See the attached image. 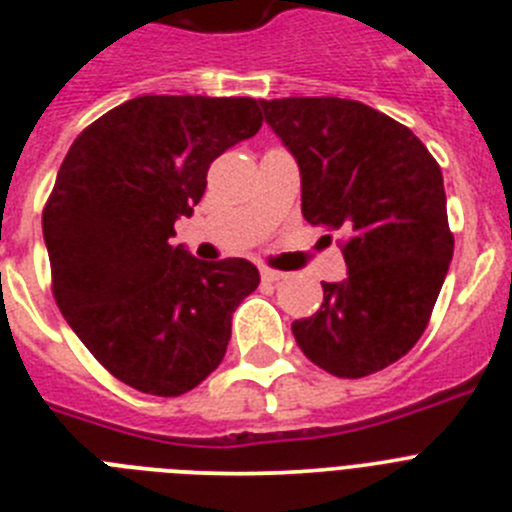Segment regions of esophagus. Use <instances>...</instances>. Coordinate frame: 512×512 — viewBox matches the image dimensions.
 I'll return each mask as SVG.
<instances>
[{
    "instance_id": "34e87169",
    "label": "esophagus",
    "mask_w": 512,
    "mask_h": 512,
    "mask_svg": "<svg viewBox=\"0 0 512 512\" xmlns=\"http://www.w3.org/2000/svg\"><path fill=\"white\" fill-rule=\"evenodd\" d=\"M260 275H262V280H265V283H278V280H285V272L272 270V267H262Z\"/></svg>"
}]
</instances>
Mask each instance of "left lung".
I'll list each match as a JSON object with an SVG mask.
<instances>
[{"mask_svg": "<svg viewBox=\"0 0 512 512\" xmlns=\"http://www.w3.org/2000/svg\"><path fill=\"white\" fill-rule=\"evenodd\" d=\"M260 105L300 166L303 217L346 232L348 278L323 283L318 313L293 323L295 341L328 374H376L422 338L450 270L439 164L407 126L358 100Z\"/></svg>", "mask_w": 512, "mask_h": 512, "instance_id": "left-lung-1", "label": "left lung"}]
</instances>
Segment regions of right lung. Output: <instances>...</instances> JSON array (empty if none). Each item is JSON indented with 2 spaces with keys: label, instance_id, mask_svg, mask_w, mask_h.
I'll return each instance as SVG.
<instances>
[{
  "label": "right lung",
  "instance_id": "1",
  "mask_svg": "<svg viewBox=\"0 0 512 512\" xmlns=\"http://www.w3.org/2000/svg\"><path fill=\"white\" fill-rule=\"evenodd\" d=\"M262 126L255 98L141 95L73 141L42 212L52 295L118 381L154 396L202 384L260 285L252 262H202L171 245L207 171Z\"/></svg>",
  "mask_w": 512,
  "mask_h": 512
}]
</instances>
